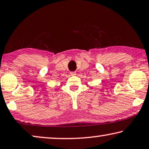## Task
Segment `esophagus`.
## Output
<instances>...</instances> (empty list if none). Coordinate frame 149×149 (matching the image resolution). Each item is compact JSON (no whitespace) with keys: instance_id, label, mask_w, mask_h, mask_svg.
Returning <instances> with one entry per match:
<instances>
[{"instance_id":"obj_1","label":"esophagus","mask_w":149,"mask_h":149,"mask_svg":"<svg viewBox=\"0 0 149 149\" xmlns=\"http://www.w3.org/2000/svg\"><path fill=\"white\" fill-rule=\"evenodd\" d=\"M70 75H71V76H75V75L77 74V73L75 72H71L70 73Z\"/></svg>"}]
</instances>
